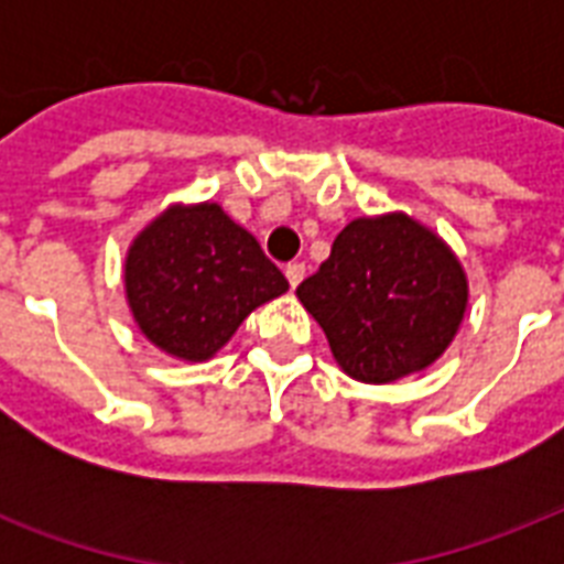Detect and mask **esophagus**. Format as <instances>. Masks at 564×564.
<instances>
[{
    "label": "esophagus",
    "instance_id": "34e87169",
    "mask_svg": "<svg viewBox=\"0 0 564 564\" xmlns=\"http://www.w3.org/2000/svg\"><path fill=\"white\" fill-rule=\"evenodd\" d=\"M286 281H290V286L295 290L301 281H304V263H290L286 265Z\"/></svg>",
    "mask_w": 564,
    "mask_h": 564
}]
</instances>
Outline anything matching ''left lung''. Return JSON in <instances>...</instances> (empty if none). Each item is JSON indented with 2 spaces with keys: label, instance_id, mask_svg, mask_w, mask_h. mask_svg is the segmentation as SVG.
Wrapping results in <instances>:
<instances>
[{
  "label": "left lung",
  "instance_id": "obj_1",
  "mask_svg": "<svg viewBox=\"0 0 564 564\" xmlns=\"http://www.w3.org/2000/svg\"><path fill=\"white\" fill-rule=\"evenodd\" d=\"M339 369L392 383L447 351L468 307V278L447 242L406 213L360 216L295 290Z\"/></svg>",
  "mask_w": 564,
  "mask_h": 564
}]
</instances>
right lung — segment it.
<instances>
[{
  "mask_svg": "<svg viewBox=\"0 0 564 564\" xmlns=\"http://www.w3.org/2000/svg\"><path fill=\"white\" fill-rule=\"evenodd\" d=\"M286 290L260 242L213 202L166 207L126 257V299L140 334L187 362L210 360L251 310Z\"/></svg>",
  "mask_w": 564,
  "mask_h": 564,
  "instance_id": "obj_1",
  "label": "right lung"
}]
</instances>
